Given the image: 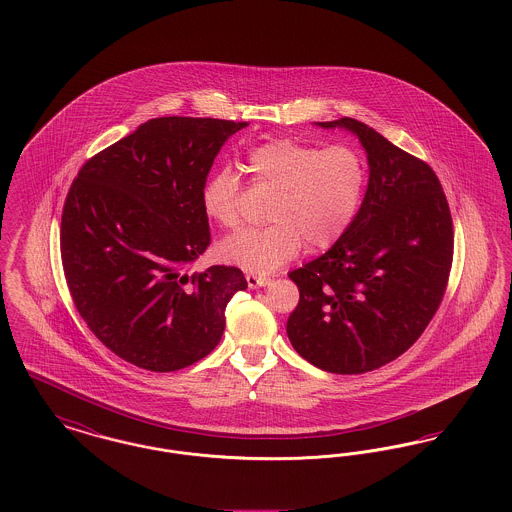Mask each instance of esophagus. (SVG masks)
<instances>
[{
	"label": "esophagus",
	"instance_id": "34e87169",
	"mask_svg": "<svg viewBox=\"0 0 512 512\" xmlns=\"http://www.w3.org/2000/svg\"><path fill=\"white\" fill-rule=\"evenodd\" d=\"M245 280H247L249 288H261L270 282L268 276H259V274H245Z\"/></svg>",
	"mask_w": 512,
	"mask_h": 512
}]
</instances>
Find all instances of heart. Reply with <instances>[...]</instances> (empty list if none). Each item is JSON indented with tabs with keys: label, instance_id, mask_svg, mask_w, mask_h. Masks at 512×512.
<instances>
[{
	"label": "heart",
	"instance_id": "1",
	"mask_svg": "<svg viewBox=\"0 0 512 512\" xmlns=\"http://www.w3.org/2000/svg\"><path fill=\"white\" fill-rule=\"evenodd\" d=\"M251 180L274 192L272 224L245 228L219 244L222 261L249 272L286 265L307 244L311 251L340 242L355 219L366 184L361 153L345 144L320 147L295 140H270L245 159ZM203 213L224 228L242 217V180L228 167L209 176L201 190Z\"/></svg>",
	"mask_w": 512,
	"mask_h": 512
}]
</instances>
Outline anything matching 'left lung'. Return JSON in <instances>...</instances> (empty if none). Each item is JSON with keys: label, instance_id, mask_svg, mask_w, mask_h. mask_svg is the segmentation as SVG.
Wrapping results in <instances>:
<instances>
[{"label": "left lung", "instance_id": "left-lung-1", "mask_svg": "<svg viewBox=\"0 0 512 512\" xmlns=\"http://www.w3.org/2000/svg\"><path fill=\"white\" fill-rule=\"evenodd\" d=\"M355 132L368 153L365 199L349 230L290 278L293 349L334 374H365L403 355L445 295L453 219L434 169L363 122H320Z\"/></svg>", "mask_w": 512, "mask_h": 512}]
</instances>
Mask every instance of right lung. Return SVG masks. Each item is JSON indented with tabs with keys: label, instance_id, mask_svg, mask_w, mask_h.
I'll return each instance as SVG.
<instances>
[{
	"label": "right lung",
	"instance_id": "add662e5",
	"mask_svg": "<svg viewBox=\"0 0 512 512\" xmlns=\"http://www.w3.org/2000/svg\"><path fill=\"white\" fill-rule=\"evenodd\" d=\"M247 122L161 117L90 157L61 215L74 307L107 349L151 372L194 365L219 345L238 267L190 268L211 244L207 174Z\"/></svg>",
	"mask_w": 512,
	"mask_h": 512
}]
</instances>
